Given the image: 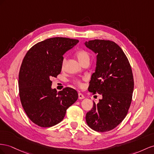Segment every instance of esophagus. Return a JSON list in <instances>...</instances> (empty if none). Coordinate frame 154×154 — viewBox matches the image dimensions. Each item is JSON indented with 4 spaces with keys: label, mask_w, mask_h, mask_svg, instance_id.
<instances>
[{
    "label": "esophagus",
    "mask_w": 154,
    "mask_h": 154,
    "mask_svg": "<svg viewBox=\"0 0 154 154\" xmlns=\"http://www.w3.org/2000/svg\"><path fill=\"white\" fill-rule=\"evenodd\" d=\"M78 96H79V99H82L85 98V96L83 95L81 93H79Z\"/></svg>",
    "instance_id": "34e87169"
}]
</instances>
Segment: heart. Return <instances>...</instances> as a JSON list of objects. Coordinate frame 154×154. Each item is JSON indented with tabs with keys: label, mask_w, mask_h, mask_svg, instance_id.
<instances>
[{
	"label": "heart",
	"mask_w": 154,
	"mask_h": 154,
	"mask_svg": "<svg viewBox=\"0 0 154 154\" xmlns=\"http://www.w3.org/2000/svg\"><path fill=\"white\" fill-rule=\"evenodd\" d=\"M76 57L81 64L84 63L85 62H86V61H90V59L89 53L84 50H81L79 51H78L76 53ZM66 60V59L65 57H64L62 60V63H61V67H62L63 68L64 67V66H65ZM73 82L78 87H82L83 86L82 81L79 79H74Z\"/></svg>",
	"instance_id": "heart-1"
}]
</instances>
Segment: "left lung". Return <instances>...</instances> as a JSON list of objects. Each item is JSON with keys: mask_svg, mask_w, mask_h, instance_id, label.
<instances>
[{"mask_svg": "<svg viewBox=\"0 0 154 154\" xmlns=\"http://www.w3.org/2000/svg\"><path fill=\"white\" fill-rule=\"evenodd\" d=\"M85 45L97 54L88 91L103 97L99 103L94 102L93 108L87 112L86 123L92 130L105 132L115 128L128 113L134 87L132 70L116 42L95 39Z\"/></svg>", "mask_w": 154, "mask_h": 154, "instance_id": "8db88e82", "label": "left lung"}]
</instances>
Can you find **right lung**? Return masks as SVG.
<instances>
[{
  "label": "right lung",
  "instance_id": "right-lung-1",
  "mask_svg": "<svg viewBox=\"0 0 154 154\" xmlns=\"http://www.w3.org/2000/svg\"><path fill=\"white\" fill-rule=\"evenodd\" d=\"M78 42L66 37L46 39L31 48L23 60L19 75L20 102L29 119L39 126L59 123L78 99L77 91L72 88L59 92L51 88V78L60 73L64 53Z\"/></svg>",
  "mask_w": 154,
  "mask_h": 154
}]
</instances>
